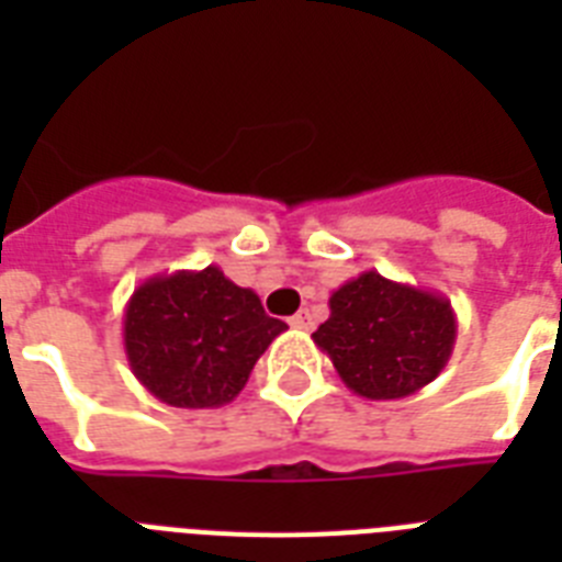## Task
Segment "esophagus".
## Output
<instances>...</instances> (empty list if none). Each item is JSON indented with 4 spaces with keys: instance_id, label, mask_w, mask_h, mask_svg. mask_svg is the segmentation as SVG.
<instances>
[{
    "instance_id": "34e87169",
    "label": "esophagus",
    "mask_w": 562,
    "mask_h": 562,
    "mask_svg": "<svg viewBox=\"0 0 562 562\" xmlns=\"http://www.w3.org/2000/svg\"><path fill=\"white\" fill-rule=\"evenodd\" d=\"M291 326L300 328V331H312V328H314V312H312V308H300V312L291 317Z\"/></svg>"
}]
</instances>
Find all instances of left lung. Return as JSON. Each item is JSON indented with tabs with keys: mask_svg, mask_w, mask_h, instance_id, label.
<instances>
[{
	"mask_svg": "<svg viewBox=\"0 0 562 562\" xmlns=\"http://www.w3.org/2000/svg\"><path fill=\"white\" fill-rule=\"evenodd\" d=\"M328 312L314 344L360 398H407L436 381L453 355L459 323L439 291L363 271L331 291Z\"/></svg>",
	"mask_w": 562,
	"mask_h": 562,
	"instance_id": "obj_1",
	"label": "left lung"
}]
</instances>
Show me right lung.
Returning <instances> with one entry per match:
<instances>
[{"label": "right lung", "instance_id": "obj_1", "mask_svg": "<svg viewBox=\"0 0 562 562\" xmlns=\"http://www.w3.org/2000/svg\"><path fill=\"white\" fill-rule=\"evenodd\" d=\"M285 323L268 317L257 291L218 266L155 273L123 308V352L132 375L164 404L225 407Z\"/></svg>", "mask_w": 562, "mask_h": 562}]
</instances>
